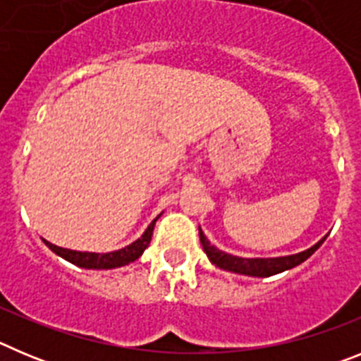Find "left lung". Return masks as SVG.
Segmentation results:
<instances>
[{
  "label": "left lung",
  "mask_w": 361,
  "mask_h": 361,
  "mask_svg": "<svg viewBox=\"0 0 361 361\" xmlns=\"http://www.w3.org/2000/svg\"><path fill=\"white\" fill-rule=\"evenodd\" d=\"M200 235V244H202V250L208 255L209 262L215 264L216 267L226 271H233V273H238V275H247V276H271L276 275V273H282V271H288L291 267L298 266L304 260H307L314 251L324 244L325 238H322L318 244H314L309 250L302 251V253L289 255V257H279V258H242L235 257V255L224 253V251L216 250L215 245L209 244V240L206 238V235L202 233V229L199 228Z\"/></svg>",
  "instance_id": "left-lung-1"
}]
</instances>
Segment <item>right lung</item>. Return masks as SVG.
Instances as JSON below:
<instances>
[{"label":"right lung","mask_w":361,"mask_h":361,"mask_svg":"<svg viewBox=\"0 0 361 361\" xmlns=\"http://www.w3.org/2000/svg\"><path fill=\"white\" fill-rule=\"evenodd\" d=\"M157 219L148 226V229L142 233L141 238H137L135 242H132V244L123 247V250L111 251V253H82V251L65 250V247L54 245L47 240H44V244L49 245L54 253L59 255L61 258H65V260H68V262L75 264L79 267H86V269H114V267L126 266V264L133 262V260L141 257L142 251L148 247L149 240H152L153 228H155Z\"/></svg>","instance_id":"add662e5"}]
</instances>
